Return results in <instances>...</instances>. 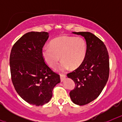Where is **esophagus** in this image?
<instances>
[{
    "label": "esophagus",
    "instance_id": "1",
    "mask_svg": "<svg viewBox=\"0 0 122 122\" xmlns=\"http://www.w3.org/2000/svg\"><path fill=\"white\" fill-rule=\"evenodd\" d=\"M65 77H66V75L65 74H60V79H61V81H63Z\"/></svg>",
    "mask_w": 122,
    "mask_h": 122
}]
</instances>
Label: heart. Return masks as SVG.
I'll use <instances>...</instances> for the list:
<instances>
[{"label": "heart", "instance_id": "b5f03b06", "mask_svg": "<svg viewBox=\"0 0 122 122\" xmlns=\"http://www.w3.org/2000/svg\"><path fill=\"white\" fill-rule=\"evenodd\" d=\"M87 54V43L81 37L62 36L51 41L49 47L42 49L41 55L45 63L52 68H56L62 61L61 70L69 68L75 70L81 66Z\"/></svg>", "mask_w": 122, "mask_h": 122}]
</instances>
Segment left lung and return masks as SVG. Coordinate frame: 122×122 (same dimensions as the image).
Masks as SVG:
<instances>
[{"mask_svg":"<svg viewBox=\"0 0 122 122\" xmlns=\"http://www.w3.org/2000/svg\"><path fill=\"white\" fill-rule=\"evenodd\" d=\"M85 38L87 43L86 59L81 66L68 73L75 83L70 92L74 104L86 105L95 100L107 83L109 75V54L105 45L90 32H73Z\"/></svg>","mask_w":122,"mask_h":122,"instance_id":"left-lung-1","label":"left lung"}]
</instances>
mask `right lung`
<instances>
[{
	"label": "right lung",
	"instance_id": "right-lung-1",
	"mask_svg": "<svg viewBox=\"0 0 122 122\" xmlns=\"http://www.w3.org/2000/svg\"><path fill=\"white\" fill-rule=\"evenodd\" d=\"M48 37L46 32L25 33L14 44L10 56L15 90L24 100L37 106L49 102L54 87L60 82V75L52 70L42 57Z\"/></svg>",
	"mask_w": 122,
	"mask_h": 122
}]
</instances>
